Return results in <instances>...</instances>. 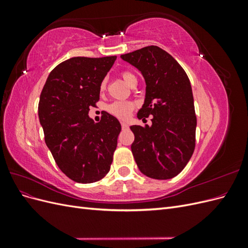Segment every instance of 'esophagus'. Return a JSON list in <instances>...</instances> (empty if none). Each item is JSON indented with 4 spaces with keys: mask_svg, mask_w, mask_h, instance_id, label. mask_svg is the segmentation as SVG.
<instances>
[{
    "mask_svg": "<svg viewBox=\"0 0 248 248\" xmlns=\"http://www.w3.org/2000/svg\"><path fill=\"white\" fill-rule=\"evenodd\" d=\"M121 126H122V129H123V130L128 129V125H127L125 122H122V123H121Z\"/></svg>",
    "mask_w": 248,
    "mask_h": 248,
    "instance_id": "obj_1",
    "label": "esophagus"
}]
</instances>
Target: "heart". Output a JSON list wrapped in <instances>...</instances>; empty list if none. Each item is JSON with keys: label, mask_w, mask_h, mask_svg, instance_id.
<instances>
[{"label": "heart", "mask_w": 248, "mask_h": 248, "mask_svg": "<svg viewBox=\"0 0 248 248\" xmlns=\"http://www.w3.org/2000/svg\"><path fill=\"white\" fill-rule=\"evenodd\" d=\"M121 78H123V80L126 82L127 85L129 87L133 88L136 87L138 84V78L136 74L131 71H122L121 72ZM100 91L103 92L106 91L107 89V79H103L100 82ZM137 104L134 103L133 101H114L111 102L110 104H108L107 109L108 112H110L111 115H114L115 117L119 118V119H127L130 115L131 112L133 111V109L136 108Z\"/></svg>", "instance_id": "1"}]
</instances>
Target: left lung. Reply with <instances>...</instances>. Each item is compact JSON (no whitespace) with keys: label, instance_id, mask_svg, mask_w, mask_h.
<instances>
[{"label":"left lung","instance_id":"obj_1","mask_svg":"<svg viewBox=\"0 0 248 248\" xmlns=\"http://www.w3.org/2000/svg\"><path fill=\"white\" fill-rule=\"evenodd\" d=\"M121 58L137 67L146 80L145 103L138 118L153 116L152 126L130 127L134 159L149 178H174L196 147L197 116L189 78L181 65L158 46L142 47Z\"/></svg>","mask_w":248,"mask_h":248}]
</instances>
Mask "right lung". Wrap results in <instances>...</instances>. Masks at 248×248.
<instances>
[{
    "mask_svg": "<svg viewBox=\"0 0 248 248\" xmlns=\"http://www.w3.org/2000/svg\"><path fill=\"white\" fill-rule=\"evenodd\" d=\"M116 59L66 60L51 70L40 94L38 116L46 144L59 169L78 183L98 181L112 162L121 124L108 112L98 123L88 114Z\"/></svg>",
    "mask_w": 248,
    "mask_h": 248,
    "instance_id": "add662e5",
    "label": "right lung"
}]
</instances>
